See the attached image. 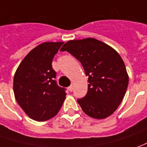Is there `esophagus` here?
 <instances>
[{
	"label": "esophagus",
	"instance_id": "esophagus-1",
	"mask_svg": "<svg viewBox=\"0 0 147 147\" xmlns=\"http://www.w3.org/2000/svg\"><path fill=\"white\" fill-rule=\"evenodd\" d=\"M68 90H69V91H70V92H72V91H73V90H74V87H73V85H71V86H69L68 87Z\"/></svg>",
	"mask_w": 147,
	"mask_h": 147
}]
</instances>
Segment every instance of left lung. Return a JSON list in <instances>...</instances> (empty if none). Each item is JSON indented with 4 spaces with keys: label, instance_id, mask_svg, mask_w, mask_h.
<instances>
[{
    "label": "left lung",
    "instance_id": "left-lung-1",
    "mask_svg": "<svg viewBox=\"0 0 147 147\" xmlns=\"http://www.w3.org/2000/svg\"><path fill=\"white\" fill-rule=\"evenodd\" d=\"M82 63L88 76V92L78 102L91 118L103 119L117 110L126 94L129 76L118 53L102 41L89 37L67 41L61 49Z\"/></svg>",
    "mask_w": 147,
    "mask_h": 147
}]
</instances>
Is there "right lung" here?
I'll use <instances>...</instances> for the list:
<instances>
[{"label": "right lung", "mask_w": 147, "mask_h": 147, "mask_svg": "<svg viewBox=\"0 0 147 147\" xmlns=\"http://www.w3.org/2000/svg\"><path fill=\"white\" fill-rule=\"evenodd\" d=\"M64 42H44L25 56L13 78L15 98L29 118L44 122L56 115L65 99L56 83L52 61Z\"/></svg>", "instance_id": "add662e5"}]
</instances>
